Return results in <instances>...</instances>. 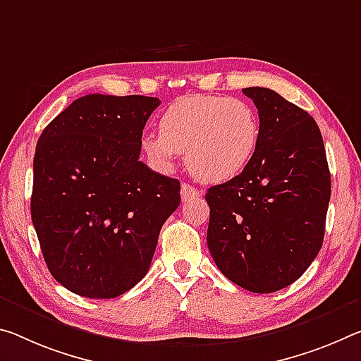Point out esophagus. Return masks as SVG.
<instances>
[{"mask_svg":"<svg viewBox=\"0 0 361 361\" xmlns=\"http://www.w3.org/2000/svg\"><path fill=\"white\" fill-rule=\"evenodd\" d=\"M199 194H201V192H199L196 188L188 185V183H183V185H181V199H183V201H190V199H192V197H197Z\"/></svg>","mask_w":361,"mask_h":361,"instance_id":"obj_1","label":"esophagus"}]
</instances>
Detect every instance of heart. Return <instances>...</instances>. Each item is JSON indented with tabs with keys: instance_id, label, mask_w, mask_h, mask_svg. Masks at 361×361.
<instances>
[{
	"instance_id": "obj_1",
	"label": "heart",
	"mask_w": 361,
	"mask_h": 361,
	"mask_svg": "<svg viewBox=\"0 0 361 361\" xmlns=\"http://www.w3.org/2000/svg\"><path fill=\"white\" fill-rule=\"evenodd\" d=\"M160 135L142 138V149L160 169L186 154L191 173L205 183H221L247 167L259 147L260 125L247 102L238 98L190 94L162 114Z\"/></svg>"
}]
</instances>
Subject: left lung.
I'll return each mask as SVG.
<instances>
[{"label": "left lung", "mask_w": 361, "mask_h": 361, "mask_svg": "<svg viewBox=\"0 0 361 361\" xmlns=\"http://www.w3.org/2000/svg\"><path fill=\"white\" fill-rule=\"evenodd\" d=\"M243 93L259 109V147L241 173L207 190V245L230 281L270 294L297 281L322 249L331 175L308 112L270 88Z\"/></svg>", "instance_id": "8db88e82"}]
</instances>
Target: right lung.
Listing matches in <instances>:
<instances>
[{
  "label": "right lung",
  "mask_w": 361,
  "mask_h": 361,
  "mask_svg": "<svg viewBox=\"0 0 361 361\" xmlns=\"http://www.w3.org/2000/svg\"><path fill=\"white\" fill-rule=\"evenodd\" d=\"M149 96L87 94L51 120L33 157L32 221L48 270L73 294L114 299L149 270L180 181L140 160Z\"/></svg>",
  "instance_id": "1"
}]
</instances>
